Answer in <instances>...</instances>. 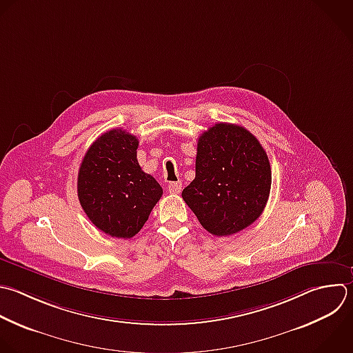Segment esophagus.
Masks as SVG:
<instances>
[{"label": "esophagus", "mask_w": 353, "mask_h": 353, "mask_svg": "<svg viewBox=\"0 0 353 353\" xmlns=\"http://www.w3.org/2000/svg\"><path fill=\"white\" fill-rule=\"evenodd\" d=\"M181 190H182V182H179V181L178 182H171L168 185V192L171 194H179Z\"/></svg>", "instance_id": "esophagus-1"}]
</instances>
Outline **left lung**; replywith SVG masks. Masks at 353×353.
<instances>
[{
    "instance_id": "left-lung-1",
    "label": "left lung",
    "mask_w": 353,
    "mask_h": 353,
    "mask_svg": "<svg viewBox=\"0 0 353 353\" xmlns=\"http://www.w3.org/2000/svg\"><path fill=\"white\" fill-rule=\"evenodd\" d=\"M272 183L268 154L245 128L218 123L197 142L196 178L182 199L214 236L237 233L262 214Z\"/></svg>"
}]
</instances>
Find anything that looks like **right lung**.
<instances>
[{"label": "right lung", "mask_w": 353, "mask_h": 353, "mask_svg": "<svg viewBox=\"0 0 353 353\" xmlns=\"http://www.w3.org/2000/svg\"><path fill=\"white\" fill-rule=\"evenodd\" d=\"M138 145L135 135L110 130L90 146L79 170L80 204L90 221L112 237H134L163 194L159 182L142 171Z\"/></svg>", "instance_id": "add662e5"}]
</instances>
